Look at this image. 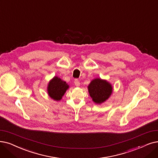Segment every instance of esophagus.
<instances>
[{
    "instance_id": "1",
    "label": "esophagus",
    "mask_w": 158,
    "mask_h": 158,
    "mask_svg": "<svg viewBox=\"0 0 158 158\" xmlns=\"http://www.w3.org/2000/svg\"><path fill=\"white\" fill-rule=\"evenodd\" d=\"M74 83H75V85L76 86H80V82L78 79H75Z\"/></svg>"
}]
</instances>
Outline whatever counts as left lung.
Masks as SVG:
<instances>
[{
	"label": "left lung",
	"instance_id": "obj_1",
	"mask_svg": "<svg viewBox=\"0 0 158 158\" xmlns=\"http://www.w3.org/2000/svg\"><path fill=\"white\" fill-rule=\"evenodd\" d=\"M88 90L92 101L95 104L100 105L110 97L113 87L106 80L95 78L88 86Z\"/></svg>",
	"mask_w": 158,
	"mask_h": 158
}]
</instances>
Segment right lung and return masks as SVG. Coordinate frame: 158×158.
<instances>
[{"label": "right lung", "instance_id": "add662e5", "mask_svg": "<svg viewBox=\"0 0 158 158\" xmlns=\"http://www.w3.org/2000/svg\"><path fill=\"white\" fill-rule=\"evenodd\" d=\"M69 87L70 86L65 81L57 76H55L48 84L47 92L52 99L60 101Z\"/></svg>", "mask_w": 158, "mask_h": 158}]
</instances>
